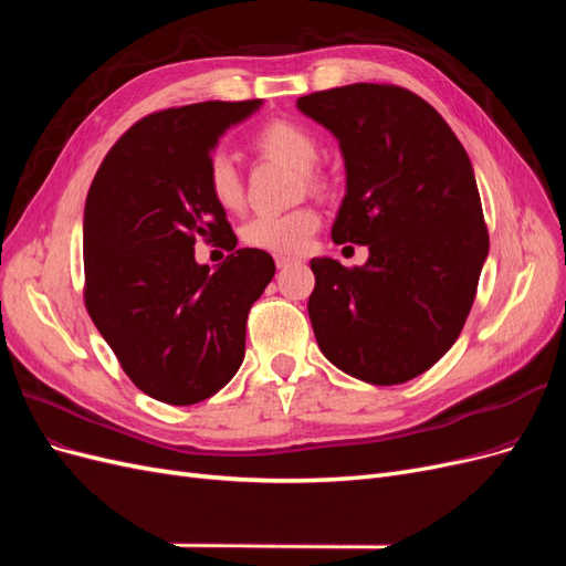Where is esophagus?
I'll return each mask as SVG.
<instances>
[{
	"label": "esophagus",
	"mask_w": 566,
	"mask_h": 566,
	"mask_svg": "<svg viewBox=\"0 0 566 566\" xmlns=\"http://www.w3.org/2000/svg\"><path fill=\"white\" fill-rule=\"evenodd\" d=\"M295 262V256H285V254H276V266L279 269H285Z\"/></svg>",
	"instance_id": "esophagus-1"
}]
</instances>
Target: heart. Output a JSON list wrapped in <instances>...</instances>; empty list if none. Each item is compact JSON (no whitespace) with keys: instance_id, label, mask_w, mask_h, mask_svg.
Listing matches in <instances>:
<instances>
[{"instance_id":"obj_1","label":"heart","mask_w":566,"mask_h":566,"mask_svg":"<svg viewBox=\"0 0 566 566\" xmlns=\"http://www.w3.org/2000/svg\"><path fill=\"white\" fill-rule=\"evenodd\" d=\"M252 148L264 158L281 160L300 169V177L310 191L325 188V179L314 167L321 158L318 136L295 119H269L254 132ZM205 184L212 200L224 210H238L243 202V179L224 153H212L205 167ZM321 224L314 208H297L281 214H254L241 231L243 243L273 254H297L306 250Z\"/></svg>"}]
</instances>
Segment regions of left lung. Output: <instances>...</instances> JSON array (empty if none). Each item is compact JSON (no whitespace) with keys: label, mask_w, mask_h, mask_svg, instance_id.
I'll use <instances>...</instances> for the list:
<instances>
[{"label":"left lung","mask_w":566,"mask_h":566,"mask_svg":"<svg viewBox=\"0 0 566 566\" xmlns=\"http://www.w3.org/2000/svg\"><path fill=\"white\" fill-rule=\"evenodd\" d=\"M297 108L337 136L345 158L333 241L370 252L354 269L312 260L318 347L364 382L413 380L453 347L489 254L472 163L447 119L394 84L314 92Z\"/></svg>","instance_id":"obj_1"}]
</instances>
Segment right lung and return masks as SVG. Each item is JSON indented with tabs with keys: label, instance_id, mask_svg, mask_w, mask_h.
Returning a JSON list of instances; mask_svg holds the SVG:
<instances>
[{
	"label": "right lung",
	"instance_id": "add662e5",
	"mask_svg": "<svg viewBox=\"0 0 566 566\" xmlns=\"http://www.w3.org/2000/svg\"><path fill=\"white\" fill-rule=\"evenodd\" d=\"M262 106L205 101L150 113L101 163L84 205V304L127 378L172 406L210 399L245 356L250 306L276 264L238 238L205 167L219 136ZM196 237L234 252L217 272Z\"/></svg>",
	"mask_w": 566,
	"mask_h": 566
}]
</instances>
